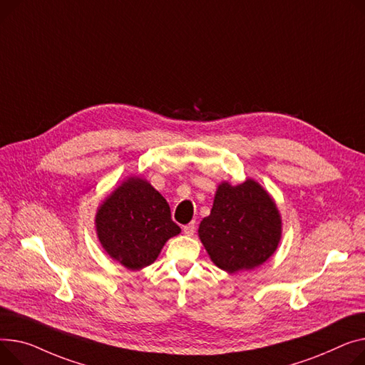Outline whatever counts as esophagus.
<instances>
[{
  "label": "esophagus",
  "mask_w": 365,
  "mask_h": 365,
  "mask_svg": "<svg viewBox=\"0 0 365 365\" xmlns=\"http://www.w3.org/2000/svg\"><path fill=\"white\" fill-rule=\"evenodd\" d=\"M183 232H185V235H187V236H192L193 233H195V222H192V223L183 226Z\"/></svg>",
  "instance_id": "34e87169"
}]
</instances>
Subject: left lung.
Masks as SVG:
<instances>
[{
  "mask_svg": "<svg viewBox=\"0 0 365 365\" xmlns=\"http://www.w3.org/2000/svg\"><path fill=\"white\" fill-rule=\"evenodd\" d=\"M200 239L214 264L236 273L261 265L277 248L282 222L276 204L257 182L217 189L211 214L200 225Z\"/></svg>",
  "mask_w": 365,
  "mask_h": 365,
  "instance_id": "obj_1",
  "label": "left lung"
}]
</instances>
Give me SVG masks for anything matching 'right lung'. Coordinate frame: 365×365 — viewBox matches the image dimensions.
Here are the masks:
<instances>
[{"label":"right lung","mask_w":365,"mask_h":365,"mask_svg":"<svg viewBox=\"0 0 365 365\" xmlns=\"http://www.w3.org/2000/svg\"><path fill=\"white\" fill-rule=\"evenodd\" d=\"M95 222L104 250L130 270L154 262L165 240L180 233L164 197L139 178L117 187Z\"/></svg>","instance_id":"1"}]
</instances>
